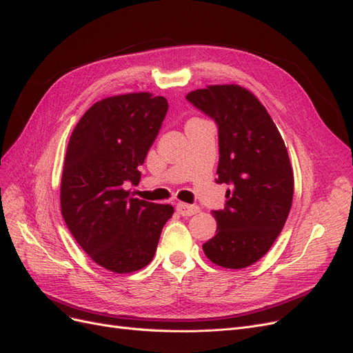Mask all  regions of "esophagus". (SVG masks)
<instances>
[{"label": "esophagus", "mask_w": 353, "mask_h": 353, "mask_svg": "<svg viewBox=\"0 0 353 353\" xmlns=\"http://www.w3.org/2000/svg\"><path fill=\"white\" fill-rule=\"evenodd\" d=\"M176 208H177L179 214L183 215V216H192V215L198 214L201 211L198 205H188V203H181V202L177 203Z\"/></svg>", "instance_id": "1"}]
</instances>
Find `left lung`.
<instances>
[{
    "mask_svg": "<svg viewBox=\"0 0 353 353\" xmlns=\"http://www.w3.org/2000/svg\"><path fill=\"white\" fill-rule=\"evenodd\" d=\"M186 100L218 128V179L230 186L224 210L212 211L215 236L202 249L212 263L243 269L278 239L294 196L288 151L272 117L240 85H211Z\"/></svg>",
    "mask_w": 353,
    "mask_h": 353,
    "instance_id": "left-lung-1",
    "label": "left lung"
}]
</instances>
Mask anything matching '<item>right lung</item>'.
<instances>
[{"instance_id":"add662e5","label":"right lung","mask_w":353,"mask_h":353,"mask_svg":"<svg viewBox=\"0 0 353 353\" xmlns=\"http://www.w3.org/2000/svg\"><path fill=\"white\" fill-rule=\"evenodd\" d=\"M168 103L150 93L114 96L93 104L72 130L65 155L61 211L81 249L104 269L130 273L157 250L172 205L132 198L139 165L159 135Z\"/></svg>"}]
</instances>
